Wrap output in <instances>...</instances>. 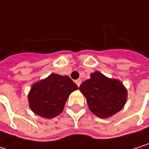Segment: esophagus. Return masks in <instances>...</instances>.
I'll list each match as a JSON object with an SVG mask.
<instances>
[{
    "label": "esophagus",
    "mask_w": 149,
    "mask_h": 149,
    "mask_svg": "<svg viewBox=\"0 0 149 149\" xmlns=\"http://www.w3.org/2000/svg\"><path fill=\"white\" fill-rule=\"evenodd\" d=\"M75 83L77 84V86H78V87H80V85L81 84V79L76 80V81H75Z\"/></svg>",
    "instance_id": "34e87169"
}]
</instances>
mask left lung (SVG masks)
Wrapping results in <instances>:
<instances>
[{"label": "left lung", "instance_id": "obj_1", "mask_svg": "<svg viewBox=\"0 0 149 149\" xmlns=\"http://www.w3.org/2000/svg\"><path fill=\"white\" fill-rule=\"evenodd\" d=\"M80 91L86 97L90 111L100 118H109L120 111L127 102V91L123 83L95 71L83 81Z\"/></svg>", "mask_w": 149, "mask_h": 149}]
</instances>
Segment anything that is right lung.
Listing matches in <instances>:
<instances>
[{
	"instance_id": "add662e5",
	"label": "right lung",
	"mask_w": 149,
	"mask_h": 149,
	"mask_svg": "<svg viewBox=\"0 0 149 149\" xmlns=\"http://www.w3.org/2000/svg\"><path fill=\"white\" fill-rule=\"evenodd\" d=\"M77 89L68 75L51 74L32 85L28 95L29 108L40 117L52 119L63 111L69 95Z\"/></svg>"
}]
</instances>
